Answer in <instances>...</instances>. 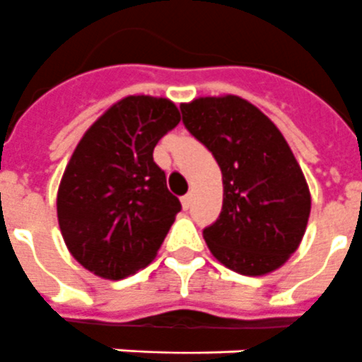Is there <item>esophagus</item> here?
Here are the masks:
<instances>
[{"instance_id": "1", "label": "esophagus", "mask_w": 362, "mask_h": 362, "mask_svg": "<svg viewBox=\"0 0 362 362\" xmlns=\"http://www.w3.org/2000/svg\"><path fill=\"white\" fill-rule=\"evenodd\" d=\"M191 202H193V195H191V193H187V195L182 197V208L184 209H189Z\"/></svg>"}]
</instances>
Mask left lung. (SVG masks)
Masks as SVG:
<instances>
[{"mask_svg": "<svg viewBox=\"0 0 362 362\" xmlns=\"http://www.w3.org/2000/svg\"><path fill=\"white\" fill-rule=\"evenodd\" d=\"M182 121L223 173V209L202 232L218 263L265 276L298 250L311 193L289 144L257 106L239 95L182 103Z\"/></svg>", "mask_w": 362, "mask_h": 362, "instance_id": "left-lung-1", "label": "left lung"}]
</instances>
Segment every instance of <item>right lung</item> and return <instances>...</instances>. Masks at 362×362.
Listing matches in <instances>:
<instances>
[{
	"label": "right lung",
	"mask_w": 362,
	"mask_h": 362,
	"mask_svg": "<svg viewBox=\"0 0 362 362\" xmlns=\"http://www.w3.org/2000/svg\"><path fill=\"white\" fill-rule=\"evenodd\" d=\"M180 112L165 97L129 95L97 117L64 169L57 215L69 254L105 279H123L156 257L180 200L154 163L156 144Z\"/></svg>",
	"instance_id": "obj_1"
}]
</instances>
